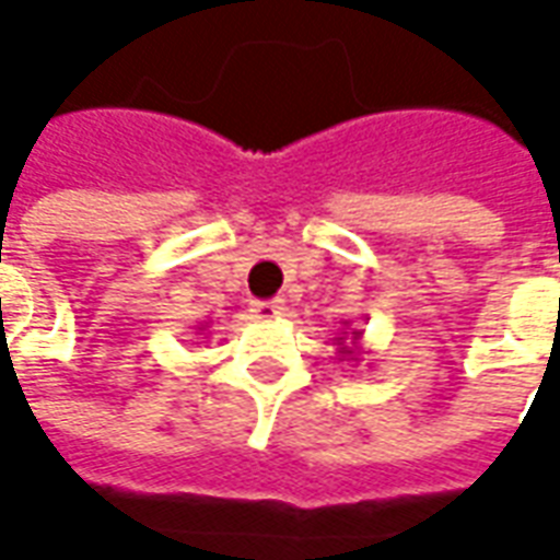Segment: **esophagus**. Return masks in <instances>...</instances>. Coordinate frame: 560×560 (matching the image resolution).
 I'll list each match as a JSON object with an SVG mask.
<instances>
[{"mask_svg":"<svg viewBox=\"0 0 560 560\" xmlns=\"http://www.w3.org/2000/svg\"><path fill=\"white\" fill-rule=\"evenodd\" d=\"M252 315L255 317H281L284 315V305H281V300H255V303H252Z\"/></svg>","mask_w":560,"mask_h":560,"instance_id":"obj_1","label":"esophagus"}]
</instances>
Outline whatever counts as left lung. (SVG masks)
<instances>
[{"label":"left lung","instance_id":"8db88e82","mask_svg":"<svg viewBox=\"0 0 560 560\" xmlns=\"http://www.w3.org/2000/svg\"><path fill=\"white\" fill-rule=\"evenodd\" d=\"M345 327H351V320H345ZM360 339H363V332L360 329H353L351 336L348 332H339L336 336V345H339V357L341 360H360Z\"/></svg>","mask_w":560,"mask_h":560}]
</instances>
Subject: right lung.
Instances as JSON below:
<instances>
[{"label": "right lung", "mask_w": 560, "mask_h": 560, "mask_svg": "<svg viewBox=\"0 0 560 560\" xmlns=\"http://www.w3.org/2000/svg\"><path fill=\"white\" fill-rule=\"evenodd\" d=\"M200 329H203V327H200Z\"/></svg>", "instance_id": "obj_1"}]
</instances>
